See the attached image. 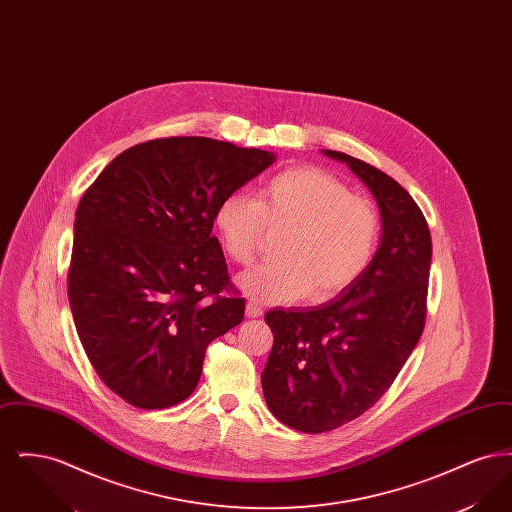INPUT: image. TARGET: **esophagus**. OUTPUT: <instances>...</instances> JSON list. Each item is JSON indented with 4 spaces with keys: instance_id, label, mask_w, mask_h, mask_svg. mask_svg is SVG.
<instances>
[{
    "instance_id": "obj_1",
    "label": "esophagus",
    "mask_w": 512,
    "mask_h": 512,
    "mask_svg": "<svg viewBox=\"0 0 512 512\" xmlns=\"http://www.w3.org/2000/svg\"><path fill=\"white\" fill-rule=\"evenodd\" d=\"M245 315L249 318H259L263 315V307L259 303H255V301H247Z\"/></svg>"
}]
</instances>
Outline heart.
I'll use <instances>...</instances> for the list:
<instances>
[{"instance_id": "obj_1", "label": "heart", "mask_w": 512, "mask_h": 512, "mask_svg": "<svg viewBox=\"0 0 512 512\" xmlns=\"http://www.w3.org/2000/svg\"><path fill=\"white\" fill-rule=\"evenodd\" d=\"M215 228L220 249L238 265L257 257L268 232H284L276 244L278 259L238 278L247 295L270 303L338 295L372 263L380 240L376 207L315 167L278 172L255 199L224 197L215 211Z\"/></svg>"}]
</instances>
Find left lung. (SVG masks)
Wrapping results in <instances>:
<instances>
[{
	"instance_id": "1",
	"label": "left lung",
	"mask_w": 512,
	"mask_h": 512,
	"mask_svg": "<svg viewBox=\"0 0 512 512\" xmlns=\"http://www.w3.org/2000/svg\"><path fill=\"white\" fill-rule=\"evenodd\" d=\"M322 151L372 192L382 238L372 263L336 299L265 315L274 336L261 374L268 409L305 434L340 428L388 391L422 336L432 263L430 228L411 194L361 159Z\"/></svg>"
}]
</instances>
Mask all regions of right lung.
Listing matches in <instances>:
<instances>
[{"mask_svg":"<svg viewBox=\"0 0 512 512\" xmlns=\"http://www.w3.org/2000/svg\"><path fill=\"white\" fill-rule=\"evenodd\" d=\"M274 153L201 136L159 138L115 157L74 220L69 303L103 384L138 409L192 395L207 345L244 320L211 236L220 201Z\"/></svg>","mask_w":512,"mask_h":512,"instance_id":"right-lung-1","label":"right lung"}]
</instances>
